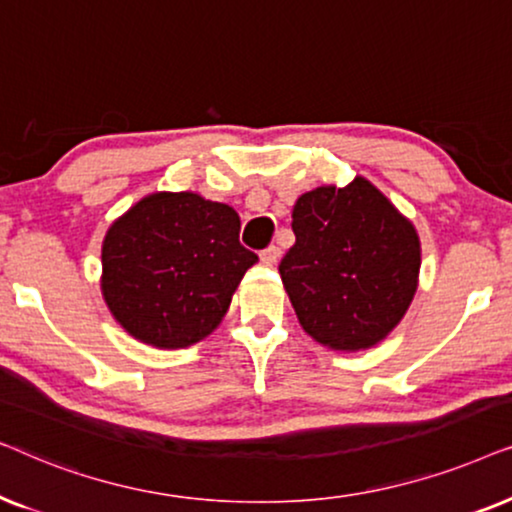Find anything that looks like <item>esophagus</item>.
Returning a JSON list of instances; mask_svg holds the SVG:
<instances>
[{
  "label": "esophagus",
  "instance_id": "34e87169",
  "mask_svg": "<svg viewBox=\"0 0 512 512\" xmlns=\"http://www.w3.org/2000/svg\"><path fill=\"white\" fill-rule=\"evenodd\" d=\"M260 260L264 267H274V264L281 260V248H278V245H269L267 250L260 252Z\"/></svg>",
  "mask_w": 512,
  "mask_h": 512
}]
</instances>
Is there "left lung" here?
<instances>
[{
  "label": "left lung",
  "instance_id": "left-lung-1",
  "mask_svg": "<svg viewBox=\"0 0 512 512\" xmlns=\"http://www.w3.org/2000/svg\"><path fill=\"white\" fill-rule=\"evenodd\" d=\"M295 245L278 264L306 335L332 351H365L391 335L419 288L414 224L363 175L323 185L292 208Z\"/></svg>",
  "mask_w": 512,
  "mask_h": 512
}]
</instances>
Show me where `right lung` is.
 <instances>
[{
	"label": "right lung",
	"instance_id": "1",
	"mask_svg": "<svg viewBox=\"0 0 512 512\" xmlns=\"http://www.w3.org/2000/svg\"><path fill=\"white\" fill-rule=\"evenodd\" d=\"M227 203L196 192H154L109 224L100 288L128 335L156 349H187L227 313L255 252L238 241Z\"/></svg>",
	"mask_w": 512,
	"mask_h": 512
}]
</instances>
